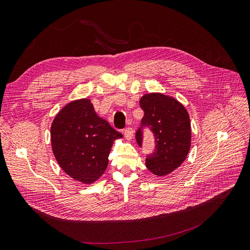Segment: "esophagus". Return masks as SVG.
Instances as JSON below:
<instances>
[{"label":"esophagus","instance_id":"esophagus-1","mask_svg":"<svg viewBox=\"0 0 250 250\" xmlns=\"http://www.w3.org/2000/svg\"><path fill=\"white\" fill-rule=\"evenodd\" d=\"M124 134H125V139H126L127 141H131V140L133 139L134 131H133L132 127H126L125 130L124 131Z\"/></svg>","mask_w":250,"mask_h":250}]
</instances>
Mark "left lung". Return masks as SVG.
<instances>
[{
	"instance_id": "1",
	"label": "left lung",
	"mask_w": 250,
	"mask_h": 250,
	"mask_svg": "<svg viewBox=\"0 0 250 250\" xmlns=\"http://www.w3.org/2000/svg\"><path fill=\"white\" fill-rule=\"evenodd\" d=\"M144 111L136 140L142 146L144 126L150 127L155 137V150L146 158V167L156 176H166L187 159L190 148L189 115L180 102L160 92L146 94L140 99Z\"/></svg>"
}]
</instances>
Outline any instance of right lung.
Here are the masks:
<instances>
[{
	"instance_id": "right-lung-1",
	"label": "right lung",
	"mask_w": 250,
	"mask_h": 250,
	"mask_svg": "<svg viewBox=\"0 0 250 250\" xmlns=\"http://www.w3.org/2000/svg\"><path fill=\"white\" fill-rule=\"evenodd\" d=\"M51 147L62 171L89 184L104 174L114 140L123 138L96 113L89 99L72 101L54 117Z\"/></svg>"
}]
</instances>
